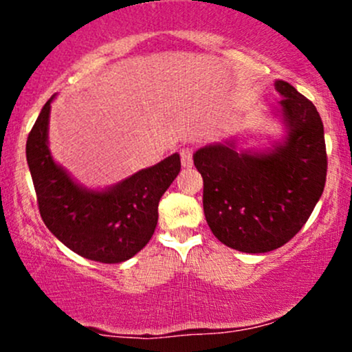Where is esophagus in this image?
I'll use <instances>...</instances> for the list:
<instances>
[{"instance_id": "34e87169", "label": "esophagus", "mask_w": 352, "mask_h": 352, "mask_svg": "<svg viewBox=\"0 0 352 352\" xmlns=\"http://www.w3.org/2000/svg\"><path fill=\"white\" fill-rule=\"evenodd\" d=\"M180 160H182V165H184V167H192V165H193L192 148H188V147L182 148V151H180Z\"/></svg>"}]
</instances>
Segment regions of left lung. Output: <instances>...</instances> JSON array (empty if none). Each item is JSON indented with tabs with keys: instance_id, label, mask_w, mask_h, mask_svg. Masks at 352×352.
I'll list each match as a JSON object with an SVG mask.
<instances>
[{
	"instance_id": "obj_1",
	"label": "left lung",
	"mask_w": 352,
	"mask_h": 352,
	"mask_svg": "<svg viewBox=\"0 0 352 352\" xmlns=\"http://www.w3.org/2000/svg\"><path fill=\"white\" fill-rule=\"evenodd\" d=\"M273 114L285 135L263 152L238 151L236 140L193 153L204 177V212L212 233L243 253H266L302 228L326 184L324 127L314 104L285 80Z\"/></svg>"
}]
</instances>
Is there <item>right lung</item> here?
I'll return each instance as SVG.
<instances>
[{
  "label": "right lung",
  "instance_id": "add662e5",
  "mask_svg": "<svg viewBox=\"0 0 352 352\" xmlns=\"http://www.w3.org/2000/svg\"><path fill=\"white\" fill-rule=\"evenodd\" d=\"M44 104L26 142V160L39 213L60 243L87 260L122 263L148 243L159 220V201L180 172V155L135 172L119 184L92 190L54 162L50 151V114Z\"/></svg>",
  "mask_w": 352,
  "mask_h": 352
}]
</instances>
